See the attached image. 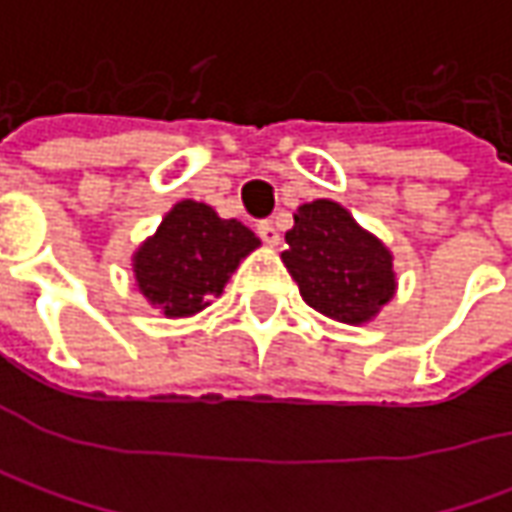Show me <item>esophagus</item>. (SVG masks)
Instances as JSON below:
<instances>
[{
	"label": "esophagus",
	"mask_w": 512,
	"mask_h": 512,
	"mask_svg": "<svg viewBox=\"0 0 512 512\" xmlns=\"http://www.w3.org/2000/svg\"><path fill=\"white\" fill-rule=\"evenodd\" d=\"M256 233H259V239H262L265 245L270 247L279 245V230H276L273 222H259V225H256Z\"/></svg>",
	"instance_id": "34e87169"
}]
</instances>
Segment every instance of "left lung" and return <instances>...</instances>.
Wrapping results in <instances>:
<instances>
[{
  "instance_id": "1",
  "label": "left lung",
  "mask_w": 512,
  "mask_h": 512,
  "mask_svg": "<svg viewBox=\"0 0 512 512\" xmlns=\"http://www.w3.org/2000/svg\"><path fill=\"white\" fill-rule=\"evenodd\" d=\"M282 262L307 305L344 325H362L393 299L390 250L342 205L316 199L293 216Z\"/></svg>"
}]
</instances>
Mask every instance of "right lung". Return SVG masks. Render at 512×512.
Segmentation results:
<instances>
[{"label": "right lung", "mask_w": 512, "mask_h": 512, "mask_svg": "<svg viewBox=\"0 0 512 512\" xmlns=\"http://www.w3.org/2000/svg\"><path fill=\"white\" fill-rule=\"evenodd\" d=\"M259 247L256 233L236 219H219L202 202H179L156 236L133 256L139 290L165 316H190L222 293L227 276Z\"/></svg>", "instance_id": "add662e5"}]
</instances>
